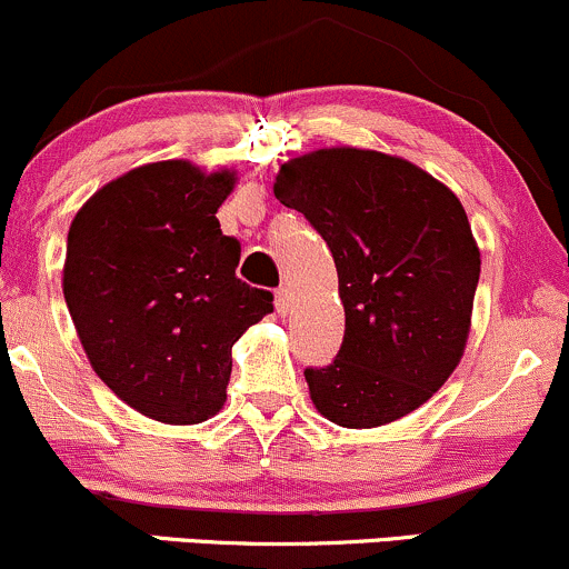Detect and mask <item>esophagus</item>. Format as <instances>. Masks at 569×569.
Masks as SVG:
<instances>
[{"label":"esophagus","mask_w":569,"mask_h":569,"mask_svg":"<svg viewBox=\"0 0 569 569\" xmlns=\"http://www.w3.org/2000/svg\"><path fill=\"white\" fill-rule=\"evenodd\" d=\"M277 311L279 315H287V311H290V292H287V287H279L277 290Z\"/></svg>","instance_id":"1"}]
</instances>
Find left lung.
<instances>
[{"mask_svg": "<svg viewBox=\"0 0 569 569\" xmlns=\"http://www.w3.org/2000/svg\"><path fill=\"white\" fill-rule=\"evenodd\" d=\"M273 194L331 249L345 339L303 371L317 412L347 429L405 418L463 356L480 252L448 187L399 157L320 149L279 168Z\"/></svg>", "mask_w": 569, "mask_h": 569, "instance_id": "obj_1", "label": "left lung"}]
</instances>
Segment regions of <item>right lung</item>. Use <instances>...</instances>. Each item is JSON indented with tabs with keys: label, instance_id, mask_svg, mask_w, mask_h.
<instances>
[{
	"label": "right lung",
	"instance_id": "1",
	"mask_svg": "<svg viewBox=\"0 0 569 569\" xmlns=\"http://www.w3.org/2000/svg\"><path fill=\"white\" fill-rule=\"evenodd\" d=\"M189 162L111 181L67 233L64 301L97 377L162 423H203L228 399L230 350L273 311L236 277L241 243L213 217L233 189Z\"/></svg>",
	"mask_w": 569,
	"mask_h": 569
}]
</instances>
